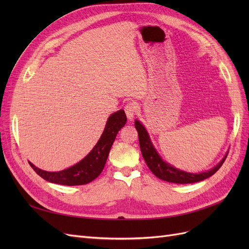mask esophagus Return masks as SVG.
<instances>
[{
  "instance_id": "obj_1",
  "label": "esophagus",
  "mask_w": 249,
  "mask_h": 249,
  "mask_svg": "<svg viewBox=\"0 0 249 249\" xmlns=\"http://www.w3.org/2000/svg\"><path fill=\"white\" fill-rule=\"evenodd\" d=\"M137 111H138V107H137V105L135 104V103L130 102V103H127V104L125 105L124 112H125L126 117H127V119H129V120L133 119V117H134L135 115H136Z\"/></svg>"
}]
</instances>
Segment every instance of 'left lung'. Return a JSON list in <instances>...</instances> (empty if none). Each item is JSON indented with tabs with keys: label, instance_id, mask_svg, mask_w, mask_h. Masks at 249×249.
Listing matches in <instances>:
<instances>
[{
	"label": "left lung",
	"instance_id": "left-lung-1",
	"mask_svg": "<svg viewBox=\"0 0 249 249\" xmlns=\"http://www.w3.org/2000/svg\"><path fill=\"white\" fill-rule=\"evenodd\" d=\"M135 127H136V130L138 132L141 154L148 168L157 178H159L160 179L163 180H166V182L175 184H191L200 182V180H203L210 178L211 176H213L214 173L221 167V165L223 164L225 159H227L228 153L215 167L211 168L208 171H203L199 173H192L178 169L169 163L165 162L161 158V156L158 154L144 125L137 119L135 120Z\"/></svg>",
	"mask_w": 249,
	"mask_h": 249
}]
</instances>
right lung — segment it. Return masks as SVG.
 I'll return each mask as SVG.
<instances>
[{"instance_id": "obj_1", "label": "right lung", "mask_w": 249, "mask_h": 249, "mask_svg": "<svg viewBox=\"0 0 249 249\" xmlns=\"http://www.w3.org/2000/svg\"><path fill=\"white\" fill-rule=\"evenodd\" d=\"M125 123L126 116L123 109L111 114L107 120L106 126H105L100 140L97 141L91 152L84 159L70 168L52 172L36 167L31 162H29V164L31 165V167L37 175L50 183L65 186L88 184L101 175L108 159L111 146L116 138V135Z\"/></svg>"}]
</instances>
